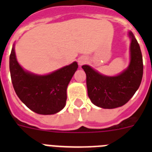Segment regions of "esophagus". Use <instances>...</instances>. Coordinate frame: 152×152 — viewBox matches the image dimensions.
Wrapping results in <instances>:
<instances>
[{
	"label": "esophagus",
	"instance_id": "1",
	"mask_svg": "<svg viewBox=\"0 0 152 152\" xmlns=\"http://www.w3.org/2000/svg\"><path fill=\"white\" fill-rule=\"evenodd\" d=\"M84 62H85V60H84V58H80V59L78 60V64H80V65H82Z\"/></svg>",
	"mask_w": 152,
	"mask_h": 152
}]
</instances>
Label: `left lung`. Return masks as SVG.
<instances>
[{
	"instance_id": "left-lung-1",
	"label": "left lung",
	"mask_w": 152,
	"mask_h": 152,
	"mask_svg": "<svg viewBox=\"0 0 152 152\" xmlns=\"http://www.w3.org/2000/svg\"><path fill=\"white\" fill-rule=\"evenodd\" d=\"M131 42L130 61L126 69L116 76L100 74L90 65L82 68L87 75L88 96L94 105L103 109L122 107L132 97L139 89L143 75L142 56L133 33H128Z\"/></svg>"
}]
</instances>
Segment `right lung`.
Wrapping results in <instances>:
<instances>
[{
  "instance_id": "add662e5",
  "label": "right lung",
  "mask_w": 152,
  "mask_h": 152,
  "mask_svg": "<svg viewBox=\"0 0 152 152\" xmlns=\"http://www.w3.org/2000/svg\"><path fill=\"white\" fill-rule=\"evenodd\" d=\"M78 65L74 61L48 75H39L24 70L16 57L14 44L10 56L12 84L18 97L29 109L42 115L61 111L66 104L67 88Z\"/></svg>"
}]
</instances>
